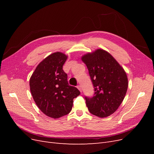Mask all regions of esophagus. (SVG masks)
Listing matches in <instances>:
<instances>
[{
	"instance_id": "34e87169",
	"label": "esophagus",
	"mask_w": 154,
	"mask_h": 154,
	"mask_svg": "<svg viewBox=\"0 0 154 154\" xmlns=\"http://www.w3.org/2000/svg\"><path fill=\"white\" fill-rule=\"evenodd\" d=\"M77 88H78L79 90H80V92H82V87H81V85H78L77 86Z\"/></svg>"
}]
</instances>
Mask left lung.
Listing matches in <instances>:
<instances>
[{"instance_id": "1", "label": "left lung", "mask_w": 154, "mask_h": 154, "mask_svg": "<svg viewBox=\"0 0 154 154\" xmlns=\"http://www.w3.org/2000/svg\"><path fill=\"white\" fill-rule=\"evenodd\" d=\"M82 60L94 89L92 97L85 96L87 108L93 115L107 117L123 101L128 84L127 74L112 56L103 49L83 56Z\"/></svg>"}]
</instances>
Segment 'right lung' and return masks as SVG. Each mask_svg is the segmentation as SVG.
I'll return each mask as SVG.
<instances>
[{"mask_svg":"<svg viewBox=\"0 0 154 154\" xmlns=\"http://www.w3.org/2000/svg\"><path fill=\"white\" fill-rule=\"evenodd\" d=\"M67 57L57 52L36 67L29 80L30 91L36 105L44 114L57 119L71 111L73 100L80 92L69 85L63 66Z\"/></svg>","mask_w":154,"mask_h":154,"instance_id":"1","label":"right lung"}]
</instances>
